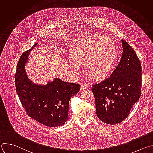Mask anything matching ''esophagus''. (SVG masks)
Here are the masks:
<instances>
[{"mask_svg": "<svg viewBox=\"0 0 153 153\" xmlns=\"http://www.w3.org/2000/svg\"><path fill=\"white\" fill-rule=\"evenodd\" d=\"M88 85H85V84H84V85L83 84V85H81V86H80V89H81V90L86 89H87V88H88Z\"/></svg>", "mask_w": 153, "mask_h": 153, "instance_id": "esophagus-1", "label": "esophagus"}]
</instances>
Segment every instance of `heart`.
<instances>
[{"label":"heart","instance_id":"obj_1","mask_svg":"<svg viewBox=\"0 0 153 153\" xmlns=\"http://www.w3.org/2000/svg\"><path fill=\"white\" fill-rule=\"evenodd\" d=\"M71 56L74 65H85L89 76L100 79L113 67L116 58L115 45L107 37H90L80 41L73 48Z\"/></svg>","mask_w":153,"mask_h":153}]
</instances>
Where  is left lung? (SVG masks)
Returning <instances> with one entry per match:
<instances>
[{
    "instance_id": "left-lung-1",
    "label": "left lung",
    "mask_w": 153,
    "mask_h": 153,
    "mask_svg": "<svg viewBox=\"0 0 153 153\" xmlns=\"http://www.w3.org/2000/svg\"><path fill=\"white\" fill-rule=\"evenodd\" d=\"M123 54L111 77L94 85L95 111L98 118L108 124L121 123L139 99L142 86V67L133 48L121 39Z\"/></svg>"
}]
</instances>
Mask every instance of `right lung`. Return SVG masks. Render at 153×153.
Here are the masks:
<instances>
[{
	"label": "right lung",
	"instance_id": "add662e5",
	"mask_svg": "<svg viewBox=\"0 0 153 153\" xmlns=\"http://www.w3.org/2000/svg\"><path fill=\"white\" fill-rule=\"evenodd\" d=\"M35 43L21 56L15 75L16 91L27 114L38 123L50 127L62 126L68 119L69 101L77 94L80 85L65 82L58 78L46 85L33 83L27 77L25 65Z\"/></svg>",
	"mask_w": 153,
	"mask_h": 153
}]
</instances>
